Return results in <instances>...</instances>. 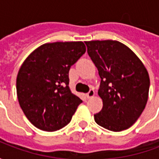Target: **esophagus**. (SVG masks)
I'll return each mask as SVG.
<instances>
[{"mask_svg":"<svg viewBox=\"0 0 159 159\" xmlns=\"http://www.w3.org/2000/svg\"><path fill=\"white\" fill-rule=\"evenodd\" d=\"M93 95H94V91H93V89H90L89 92L86 94V96L88 99H89V98H92Z\"/></svg>","mask_w":159,"mask_h":159,"instance_id":"1","label":"esophagus"}]
</instances>
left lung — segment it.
<instances>
[{"mask_svg":"<svg viewBox=\"0 0 159 159\" xmlns=\"http://www.w3.org/2000/svg\"><path fill=\"white\" fill-rule=\"evenodd\" d=\"M85 43L101 79L98 94L103 107L94 114V121L111 131L127 129L136 122L147 105L150 87L147 69L122 42L105 40Z\"/></svg>","mask_w":159,"mask_h":159,"instance_id":"8db88e82","label":"left lung"}]
</instances>
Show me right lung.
Masks as SVG:
<instances>
[{
    "label": "right lung",
    "mask_w": 159,
    "mask_h": 159,
    "mask_svg": "<svg viewBox=\"0 0 159 159\" xmlns=\"http://www.w3.org/2000/svg\"><path fill=\"white\" fill-rule=\"evenodd\" d=\"M85 52L83 42L45 43L22 64L16 81L18 100L37 129L56 131L70 122L83 100L70 89L69 70Z\"/></svg>",
    "instance_id": "obj_1"
}]
</instances>
